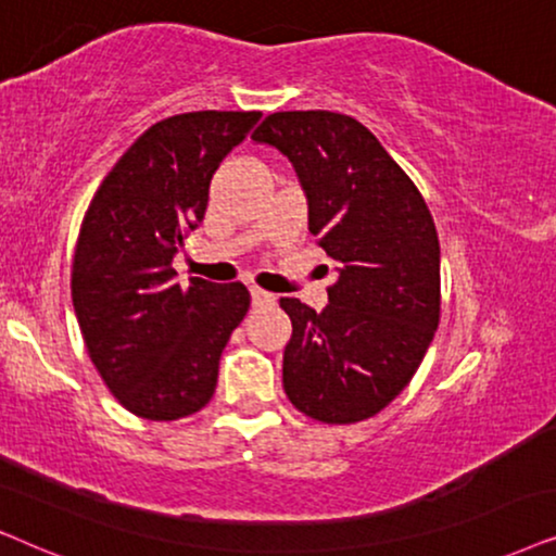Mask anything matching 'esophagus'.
Masks as SVG:
<instances>
[{
    "instance_id": "obj_1",
    "label": "esophagus",
    "mask_w": 556,
    "mask_h": 556,
    "mask_svg": "<svg viewBox=\"0 0 556 556\" xmlns=\"http://www.w3.org/2000/svg\"><path fill=\"white\" fill-rule=\"evenodd\" d=\"M251 302H254V307H269L277 302V298H274L271 292H264V290H258V287H251Z\"/></svg>"
}]
</instances>
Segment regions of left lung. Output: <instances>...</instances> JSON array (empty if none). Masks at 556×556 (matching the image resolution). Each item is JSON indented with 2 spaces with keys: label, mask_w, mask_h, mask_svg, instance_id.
Segmentation results:
<instances>
[{
  "label": "left lung",
  "mask_w": 556,
  "mask_h": 556,
  "mask_svg": "<svg viewBox=\"0 0 556 556\" xmlns=\"http://www.w3.org/2000/svg\"><path fill=\"white\" fill-rule=\"evenodd\" d=\"M294 165L309 233L336 262L330 305L298 298L282 381L290 402L323 425H355L412 381L440 325V239L425 198L379 139L336 111H277L258 124Z\"/></svg>",
  "instance_id": "obj_1"
}]
</instances>
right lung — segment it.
<instances>
[{
    "label": "right lung",
    "instance_id": "right-lung-1",
    "mask_svg": "<svg viewBox=\"0 0 556 556\" xmlns=\"http://www.w3.org/2000/svg\"><path fill=\"white\" fill-rule=\"evenodd\" d=\"M262 111H190L152 124L91 198L71 269L86 351L111 394L142 419L201 412L220 353L249 313L241 282L190 277L173 256L208 208L211 177Z\"/></svg>",
    "mask_w": 556,
    "mask_h": 556
}]
</instances>
